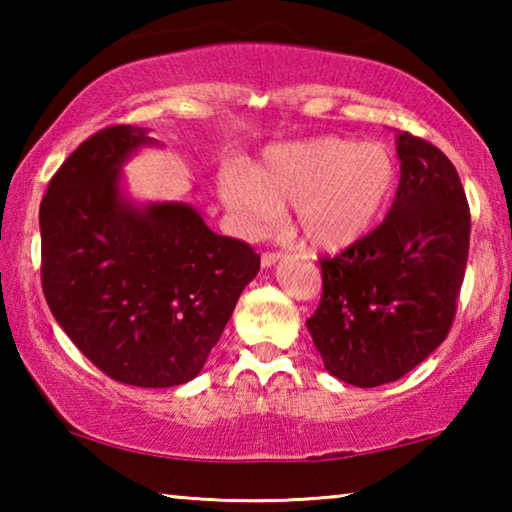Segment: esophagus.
<instances>
[{
	"instance_id": "obj_1",
	"label": "esophagus",
	"mask_w": 512,
	"mask_h": 512,
	"mask_svg": "<svg viewBox=\"0 0 512 512\" xmlns=\"http://www.w3.org/2000/svg\"><path fill=\"white\" fill-rule=\"evenodd\" d=\"M277 259H280V253H277V250H266V253H262V266L264 268L273 266Z\"/></svg>"
}]
</instances>
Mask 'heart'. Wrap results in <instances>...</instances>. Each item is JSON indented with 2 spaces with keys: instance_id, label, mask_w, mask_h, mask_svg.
<instances>
[{
  "instance_id": "b5f03b06",
  "label": "heart",
  "mask_w": 512,
  "mask_h": 512,
  "mask_svg": "<svg viewBox=\"0 0 512 512\" xmlns=\"http://www.w3.org/2000/svg\"><path fill=\"white\" fill-rule=\"evenodd\" d=\"M400 189V162L381 142L350 137L275 146L255 171L232 167L221 196L248 232L266 228L293 205L296 230L314 250L336 253L375 232Z\"/></svg>"
}]
</instances>
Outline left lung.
Returning a JSON list of instances; mask_svg holds the SVG:
<instances>
[{"label": "left lung", "instance_id": "1", "mask_svg": "<svg viewBox=\"0 0 512 512\" xmlns=\"http://www.w3.org/2000/svg\"><path fill=\"white\" fill-rule=\"evenodd\" d=\"M393 210L359 244L320 257L323 293L307 320L329 375L359 388L397 381L447 339L470 250L458 171L431 142L397 135Z\"/></svg>", "mask_w": 512, "mask_h": 512}]
</instances>
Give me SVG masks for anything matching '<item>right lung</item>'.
I'll use <instances>...</instances> for the list:
<instances>
[{
	"mask_svg": "<svg viewBox=\"0 0 512 512\" xmlns=\"http://www.w3.org/2000/svg\"><path fill=\"white\" fill-rule=\"evenodd\" d=\"M151 142L140 126H108L60 164L40 203V277L51 314L94 366L169 388L201 372L259 255L185 203L140 210L121 198V162Z\"/></svg>",
	"mask_w": 512,
	"mask_h": 512,
	"instance_id": "obj_1",
	"label": "right lung"
}]
</instances>
